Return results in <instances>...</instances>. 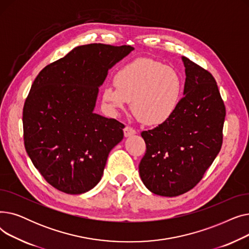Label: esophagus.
Instances as JSON below:
<instances>
[{"label": "esophagus", "instance_id": "34e87169", "mask_svg": "<svg viewBox=\"0 0 249 249\" xmlns=\"http://www.w3.org/2000/svg\"><path fill=\"white\" fill-rule=\"evenodd\" d=\"M134 134H136V130L134 128H132L131 126H126L124 128V135H125V137L132 136Z\"/></svg>", "mask_w": 249, "mask_h": 249}]
</instances>
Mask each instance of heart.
Masks as SVG:
<instances>
[{
  "instance_id": "1",
  "label": "heart",
  "mask_w": 249,
  "mask_h": 249,
  "mask_svg": "<svg viewBox=\"0 0 249 249\" xmlns=\"http://www.w3.org/2000/svg\"><path fill=\"white\" fill-rule=\"evenodd\" d=\"M115 87H105L102 100L112 113L131 103L137 119L146 125L165 123L176 112L182 91L179 73L151 58H137L118 71Z\"/></svg>"
}]
</instances>
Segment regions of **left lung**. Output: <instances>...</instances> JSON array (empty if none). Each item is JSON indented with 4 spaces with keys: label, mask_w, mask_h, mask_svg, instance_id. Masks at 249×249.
Segmentation results:
<instances>
[{
    "label": "left lung",
    "mask_w": 249,
    "mask_h": 249,
    "mask_svg": "<svg viewBox=\"0 0 249 249\" xmlns=\"http://www.w3.org/2000/svg\"><path fill=\"white\" fill-rule=\"evenodd\" d=\"M186 68L184 97L169 119L142 131L146 151L139 175L153 194L176 197L203 178L223 142L226 109L214 76L182 56Z\"/></svg>",
    "instance_id": "left-lung-1"
}]
</instances>
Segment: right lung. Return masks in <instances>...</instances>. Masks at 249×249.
Returning a JSON list of instances; mask_svg holds the SVG:
<instances>
[{"label": "right lung", "mask_w": 249, "mask_h": 249, "mask_svg": "<svg viewBox=\"0 0 249 249\" xmlns=\"http://www.w3.org/2000/svg\"><path fill=\"white\" fill-rule=\"evenodd\" d=\"M130 45L93 43L73 48L38 73L23 108L24 145L44 179L80 195L101 180L124 124L94 113L99 87Z\"/></svg>", "instance_id": "add662e5"}]
</instances>
